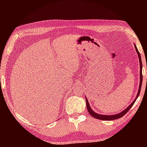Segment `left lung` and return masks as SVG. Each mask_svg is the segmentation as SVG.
Returning <instances> with one entry per match:
<instances>
[{
  "label": "left lung",
  "instance_id": "1",
  "mask_svg": "<svg viewBox=\"0 0 147 147\" xmlns=\"http://www.w3.org/2000/svg\"><path fill=\"white\" fill-rule=\"evenodd\" d=\"M134 47H135L136 51L138 53V55L139 57V65H140V71H139V76H140V81H139V90L138 93H137L136 97V98L134 99V101L131 102L130 105H129L127 108H126L124 110L122 111L121 112L117 113V114H114V115H102V114H98L97 113L94 112V111L91 109L90 105H89V102L88 98L86 97V106H87V109L89 111V113L90 115L93 117L94 118L97 119H100V120H104V121H112V120H115V119H119L123 117V115H125V114L128 112L129 109H130L131 106L134 105V104L135 103V102L136 100V99L138 98V97L139 96V94L140 93V91H141V85H142V82H143V75H142V61H141V55L140 53H139L138 49H137V47L135 44H134Z\"/></svg>",
  "mask_w": 147,
  "mask_h": 147
}]
</instances>
